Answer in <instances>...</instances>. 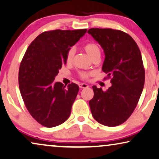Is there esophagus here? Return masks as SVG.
I'll list each match as a JSON object with an SVG mask.
<instances>
[{"mask_svg": "<svg viewBox=\"0 0 159 159\" xmlns=\"http://www.w3.org/2000/svg\"><path fill=\"white\" fill-rule=\"evenodd\" d=\"M79 87L80 88V89H86V88H88L89 87V85L86 84H79Z\"/></svg>", "mask_w": 159, "mask_h": 159, "instance_id": "obj_1", "label": "esophagus"}]
</instances>
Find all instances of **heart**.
Instances as JSON below:
<instances>
[{
	"label": "heart",
	"mask_w": 159,
	"mask_h": 159,
	"mask_svg": "<svg viewBox=\"0 0 159 159\" xmlns=\"http://www.w3.org/2000/svg\"><path fill=\"white\" fill-rule=\"evenodd\" d=\"M84 49L86 51V52L88 53V55L91 57L92 59L96 56H101V48L100 46H99V45L97 44L96 43H94V42L88 43L84 45ZM74 53H75L74 48H72L68 50L67 52V54H66V61H67L68 63L71 62L72 59L73 58V56H74ZM90 75H91V73H86V72L80 73V76L83 79H87Z\"/></svg>",
	"instance_id": "obj_1"
}]
</instances>
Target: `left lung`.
<instances>
[{"label": "left lung", "instance_id": "left-lung-1", "mask_svg": "<svg viewBox=\"0 0 159 159\" xmlns=\"http://www.w3.org/2000/svg\"><path fill=\"white\" fill-rule=\"evenodd\" d=\"M88 33L103 49L102 70L111 83L106 91L93 86L92 116L104 125L117 126L131 116L143 91L145 70L141 51L131 35L121 30L93 28Z\"/></svg>", "mask_w": 159, "mask_h": 159}]
</instances>
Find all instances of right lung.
<instances>
[{
	"label": "right lung",
	"mask_w": 159,
	"mask_h": 159,
	"mask_svg": "<svg viewBox=\"0 0 159 159\" xmlns=\"http://www.w3.org/2000/svg\"><path fill=\"white\" fill-rule=\"evenodd\" d=\"M87 29L54 30L35 38L21 61L18 84L28 112L40 124L52 128L63 124L70 116L79 87L55 82L66 54L86 33Z\"/></svg>",
	"instance_id": "add662e5"
}]
</instances>
